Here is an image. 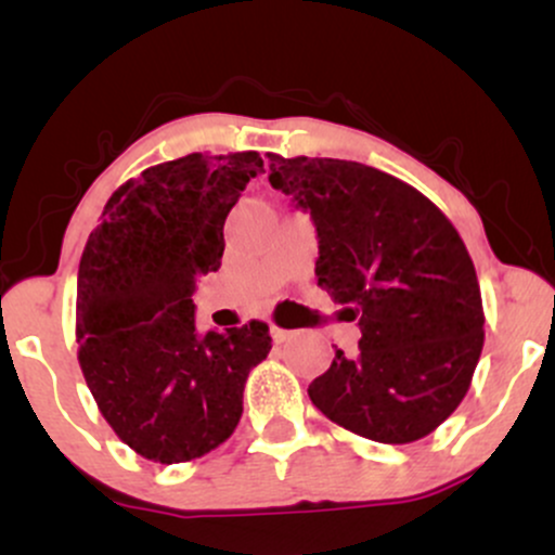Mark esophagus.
Returning a JSON list of instances; mask_svg holds the SVG:
<instances>
[{
	"mask_svg": "<svg viewBox=\"0 0 555 555\" xmlns=\"http://www.w3.org/2000/svg\"><path fill=\"white\" fill-rule=\"evenodd\" d=\"M271 336H273V341H276V344H284V341L292 336V331L279 328V326H271Z\"/></svg>",
	"mask_w": 555,
	"mask_h": 555,
	"instance_id": "34e87169",
	"label": "esophagus"
}]
</instances>
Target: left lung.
Masks as SVG:
<instances>
[{
	"instance_id": "left-lung-1",
	"label": "left lung",
	"mask_w": 555,
	"mask_h": 555,
	"mask_svg": "<svg viewBox=\"0 0 555 555\" xmlns=\"http://www.w3.org/2000/svg\"><path fill=\"white\" fill-rule=\"evenodd\" d=\"M271 158V188L310 214L315 276L358 321L354 354L308 386L331 423L378 443L425 438L460 406L486 339L480 284L454 224L412 184L341 158Z\"/></svg>"
}]
</instances>
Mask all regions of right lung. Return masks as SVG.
<instances>
[{"instance_id": "add662e5", "label": "right lung", "mask_w": 555, "mask_h": 555, "mask_svg": "<svg viewBox=\"0 0 555 555\" xmlns=\"http://www.w3.org/2000/svg\"><path fill=\"white\" fill-rule=\"evenodd\" d=\"M263 171L256 151L190 154L145 169L106 201L78 269V360L101 415L151 462L224 443L242 391L271 352L269 326L195 328V282L219 271L224 221Z\"/></svg>"}]
</instances>
